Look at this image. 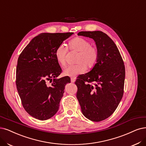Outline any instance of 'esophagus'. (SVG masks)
I'll return each mask as SVG.
<instances>
[{
    "mask_svg": "<svg viewBox=\"0 0 146 146\" xmlns=\"http://www.w3.org/2000/svg\"><path fill=\"white\" fill-rule=\"evenodd\" d=\"M71 82H72V83L75 82V78H71Z\"/></svg>",
    "mask_w": 146,
    "mask_h": 146,
    "instance_id": "34e87169",
    "label": "esophagus"
}]
</instances>
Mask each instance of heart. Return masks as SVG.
<instances>
[{
  "instance_id": "heart-1",
  "label": "heart",
  "mask_w": 146,
  "mask_h": 146,
  "mask_svg": "<svg viewBox=\"0 0 146 146\" xmlns=\"http://www.w3.org/2000/svg\"><path fill=\"white\" fill-rule=\"evenodd\" d=\"M71 50L78 52L75 65L68 66L63 70L64 75L70 77L76 76L85 72L86 69L93 68L99 58L98 48L91 46L90 42L82 37H75L68 42ZM67 47L62 44L58 46L55 50V57L58 62L62 66L66 64Z\"/></svg>"
}]
</instances>
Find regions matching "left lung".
Returning <instances> with one entry per match:
<instances>
[{
  "label": "left lung",
  "instance_id": "1",
  "mask_svg": "<svg viewBox=\"0 0 146 146\" xmlns=\"http://www.w3.org/2000/svg\"><path fill=\"white\" fill-rule=\"evenodd\" d=\"M78 35L96 42L99 58L91 71L78 76L75 84L83 115L93 121L111 116L122 99L125 67L119 50L110 37L102 31H82Z\"/></svg>",
  "mask_w": 146,
  "mask_h": 146
}]
</instances>
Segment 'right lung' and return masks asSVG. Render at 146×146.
<instances>
[{"mask_svg":"<svg viewBox=\"0 0 146 146\" xmlns=\"http://www.w3.org/2000/svg\"><path fill=\"white\" fill-rule=\"evenodd\" d=\"M73 32L42 33L36 36L20 55L16 68V86L25 111L40 120L52 117L59 110L65 86L70 78H57L62 70L55 50ZM52 82L49 85L47 82Z\"/></svg>","mask_w":146,"mask_h":146,"instance_id":"obj_1","label":"right lung"}]
</instances>
